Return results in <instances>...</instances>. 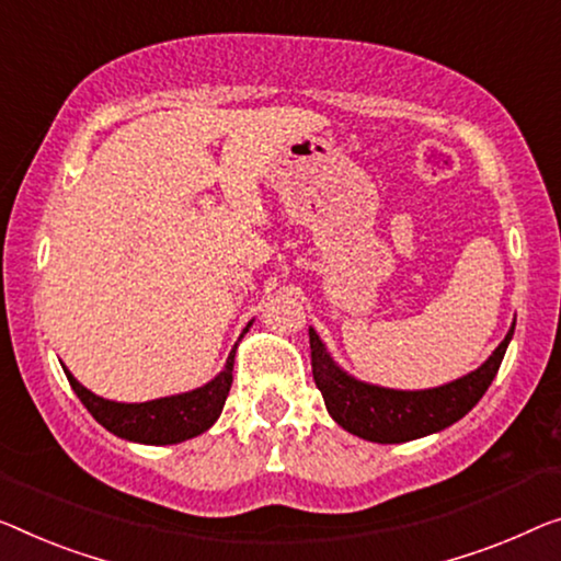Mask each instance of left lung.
Wrapping results in <instances>:
<instances>
[{
  "mask_svg": "<svg viewBox=\"0 0 561 561\" xmlns=\"http://www.w3.org/2000/svg\"><path fill=\"white\" fill-rule=\"evenodd\" d=\"M514 328L516 320L481 367L428 390H396L357 380L355 375L334 363L320 334L309 328L314 386L320 388L332 421L357 438L373 443H408L431 436L461 421L483 398L491 380L496 378L508 342L514 337Z\"/></svg>",
  "mask_w": 561,
  "mask_h": 561,
  "instance_id": "obj_1",
  "label": "left lung"
}]
</instances>
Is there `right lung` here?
I'll use <instances>...</instances> for the list:
<instances>
[{
	"label": "right lung",
	"instance_id": "obj_1",
	"mask_svg": "<svg viewBox=\"0 0 561 561\" xmlns=\"http://www.w3.org/2000/svg\"><path fill=\"white\" fill-rule=\"evenodd\" d=\"M249 328H252V322L247 324L244 332H249ZM244 332H241V337H244ZM237 347L239 342L231 347L224 370L214 380H208L206 386L179 392V396L146 400V403H118V400L100 398L93 390L82 386V382L75 380V375L67 367H62V370L67 380H70L75 396L80 398V403L113 436L133 443H146V446H173V443L201 436V433L219 421L233 380L231 373Z\"/></svg>",
	"mask_w": 561,
	"mask_h": 561
}]
</instances>
